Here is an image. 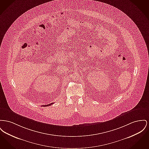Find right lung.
I'll return each mask as SVG.
<instances>
[{
    "label": "right lung",
    "instance_id": "1",
    "mask_svg": "<svg viewBox=\"0 0 149 149\" xmlns=\"http://www.w3.org/2000/svg\"><path fill=\"white\" fill-rule=\"evenodd\" d=\"M53 104H54V102H52V103H51V104H48V105H42V106H44V107H46V106H51V105H53Z\"/></svg>",
    "mask_w": 149,
    "mask_h": 149
}]
</instances>
